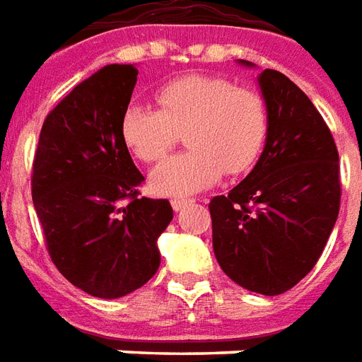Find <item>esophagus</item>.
I'll list each match as a JSON object with an SVG mask.
<instances>
[{
  "label": "esophagus",
  "mask_w": 362,
  "mask_h": 362,
  "mask_svg": "<svg viewBox=\"0 0 362 362\" xmlns=\"http://www.w3.org/2000/svg\"><path fill=\"white\" fill-rule=\"evenodd\" d=\"M187 204H191V201H187V199H173V201H171V206H173V210H175V212L185 209Z\"/></svg>",
  "instance_id": "34e87169"
}]
</instances>
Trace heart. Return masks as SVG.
Here are the masks:
<instances>
[{
    "instance_id": "b5f03b06",
    "label": "heart",
    "mask_w": 362,
    "mask_h": 362,
    "mask_svg": "<svg viewBox=\"0 0 362 362\" xmlns=\"http://www.w3.org/2000/svg\"><path fill=\"white\" fill-rule=\"evenodd\" d=\"M160 111L130 105L122 115V140L146 163L163 160L185 136L191 152L169 158L152 171L153 191L189 197L214 185L226 171L242 175L253 168L269 132L265 99L218 76H187L156 93Z\"/></svg>"
}]
</instances>
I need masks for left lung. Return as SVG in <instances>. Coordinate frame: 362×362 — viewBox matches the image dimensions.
<instances>
[{"label": "left lung", "mask_w": 362, "mask_h": 362, "mask_svg": "<svg viewBox=\"0 0 362 362\" xmlns=\"http://www.w3.org/2000/svg\"><path fill=\"white\" fill-rule=\"evenodd\" d=\"M257 83L269 109L263 152L250 175L209 209L222 271L247 291L276 296L314 269L335 226L339 153L296 83L276 70L261 71Z\"/></svg>", "instance_id": "obj_1"}]
</instances>
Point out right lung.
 I'll return each instance as SVG.
<instances>
[{
    "label": "right lung",
    "mask_w": 362,
    "mask_h": 362,
    "mask_svg": "<svg viewBox=\"0 0 362 362\" xmlns=\"http://www.w3.org/2000/svg\"><path fill=\"white\" fill-rule=\"evenodd\" d=\"M132 64H111L46 117L33 163V202L54 265L97 298L127 296L160 267L158 238L173 220L165 199H138L144 175L120 124L136 86Z\"/></svg>",
    "instance_id": "right-lung-1"
}]
</instances>
